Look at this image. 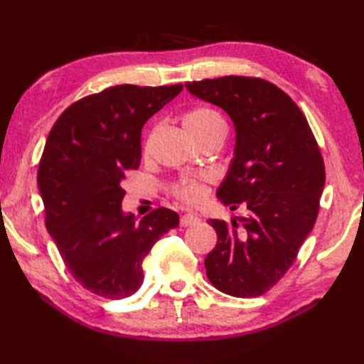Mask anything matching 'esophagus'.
Instances as JSON below:
<instances>
[{
	"mask_svg": "<svg viewBox=\"0 0 364 364\" xmlns=\"http://www.w3.org/2000/svg\"><path fill=\"white\" fill-rule=\"evenodd\" d=\"M200 219L197 218L196 214H184L181 220H180V225L181 227H191V225H196V223H198Z\"/></svg>",
	"mask_w": 364,
	"mask_h": 364,
	"instance_id": "obj_1",
	"label": "esophagus"
}]
</instances>
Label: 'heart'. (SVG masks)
Masks as SVG:
<instances>
[{
    "label": "heart",
    "mask_w": 364,
    "mask_h": 364,
    "mask_svg": "<svg viewBox=\"0 0 364 364\" xmlns=\"http://www.w3.org/2000/svg\"><path fill=\"white\" fill-rule=\"evenodd\" d=\"M183 127L192 139H197V137L210 134L213 131L225 128V123H223L220 114L218 111H214L213 107L198 106L184 115ZM170 191H172V196L176 200H180V202L194 205L200 202V198L203 197L205 188L198 180L188 178V180H181L175 183Z\"/></svg>",
    "instance_id": "heart-1"
}]
</instances>
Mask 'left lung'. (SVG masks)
I'll return each instance as SVG.
<instances>
[{"instance_id":"8db88e82","label":"left lung","mask_w":364,"mask_h":364,"mask_svg":"<svg viewBox=\"0 0 364 364\" xmlns=\"http://www.w3.org/2000/svg\"><path fill=\"white\" fill-rule=\"evenodd\" d=\"M192 95L222 107L236 129L235 158L218 198L239 223L210 219L218 244L205 258L214 288L258 297L288 272L319 213L326 167L304 112L275 84L249 76L186 82Z\"/></svg>"}]
</instances>
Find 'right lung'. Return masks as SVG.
Segmentation results:
<instances>
[{
	"mask_svg": "<svg viewBox=\"0 0 364 364\" xmlns=\"http://www.w3.org/2000/svg\"><path fill=\"white\" fill-rule=\"evenodd\" d=\"M183 84L107 87L59 115L38 162L45 225L64 264L82 288L125 299L144 283L142 261L178 214L158 208L136 222L122 211L128 170L141 164V131Z\"/></svg>",
	"mask_w": 364,
	"mask_h": 364,
	"instance_id": "obj_1",
	"label": "right lung"
}]
</instances>
